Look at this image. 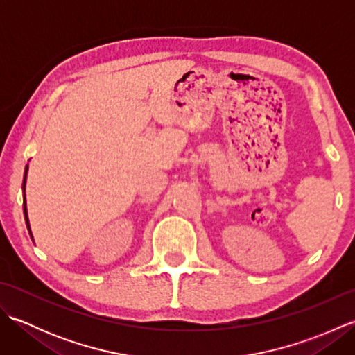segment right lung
<instances>
[{
	"mask_svg": "<svg viewBox=\"0 0 355 355\" xmlns=\"http://www.w3.org/2000/svg\"><path fill=\"white\" fill-rule=\"evenodd\" d=\"M27 172V169H26ZM24 183H26V178H24ZM24 216H26V223H27V227L30 230V225H28V218H27V207H26V193H24ZM30 236H32V233H30Z\"/></svg>",
	"mask_w": 355,
	"mask_h": 355,
	"instance_id": "obj_1",
	"label": "right lung"
}]
</instances>
